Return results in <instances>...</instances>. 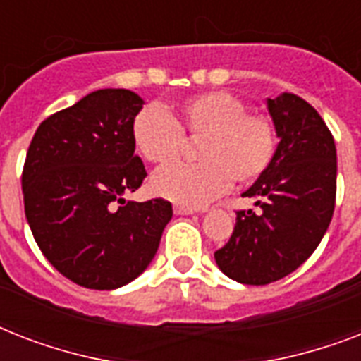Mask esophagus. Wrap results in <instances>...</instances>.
<instances>
[{
    "instance_id": "esophagus-1",
    "label": "esophagus",
    "mask_w": 361,
    "mask_h": 361,
    "mask_svg": "<svg viewBox=\"0 0 361 361\" xmlns=\"http://www.w3.org/2000/svg\"><path fill=\"white\" fill-rule=\"evenodd\" d=\"M197 209L187 208V206H181V204H176L174 206V214L176 215H192Z\"/></svg>"
}]
</instances>
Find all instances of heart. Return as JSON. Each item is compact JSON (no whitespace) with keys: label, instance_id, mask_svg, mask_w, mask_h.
Wrapping results in <instances>:
<instances>
[{"label":"heart","instance_id":"obj_1","mask_svg":"<svg viewBox=\"0 0 361 361\" xmlns=\"http://www.w3.org/2000/svg\"><path fill=\"white\" fill-rule=\"evenodd\" d=\"M133 140L142 157L170 164L180 157L185 138L198 140L197 164H176L152 178L153 191L187 208H198L236 183H251L269 169L277 152L271 118L249 112L231 92H206L187 97L174 116L146 106L133 120Z\"/></svg>","mask_w":361,"mask_h":361}]
</instances>
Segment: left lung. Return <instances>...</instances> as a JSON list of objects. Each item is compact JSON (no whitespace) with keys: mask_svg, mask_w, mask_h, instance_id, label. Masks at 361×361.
<instances>
[{"mask_svg":"<svg viewBox=\"0 0 361 361\" xmlns=\"http://www.w3.org/2000/svg\"><path fill=\"white\" fill-rule=\"evenodd\" d=\"M268 112L277 152L243 192L260 212H236L231 240L215 251L221 271L243 285H268L300 268L319 247L336 208V142L324 120L294 93L268 99Z\"/></svg>","mask_w":361,"mask_h":361,"instance_id":"left-lung-1","label":"left lung"}]
</instances>
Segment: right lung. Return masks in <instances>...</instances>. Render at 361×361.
Returning <instances> with one entry per match:
<instances>
[{
	"instance_id": "obj_1",
	"label": "right lung",
	"mask_w": 361,
	"mask_h": 361,
	"mask_svg": "<svg viewBox=\"0 0 361 361\" xmlns=\"http://www.w3.org/2000/svg\"><path fill=\"white\" fill-rule=\"evenodd\" d=\"M129 90H97L42 121L22 172L25 219L48 262L86 288L114 290L155 257L172 204L125 200L146 178L135 155Z\"/></svg>"
}]
</instances>
